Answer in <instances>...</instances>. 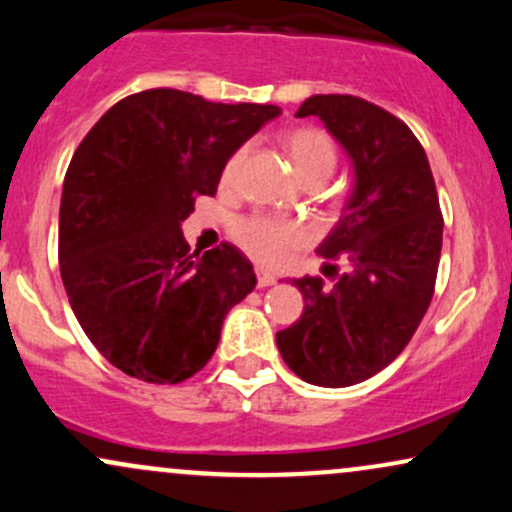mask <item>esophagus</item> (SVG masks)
I'll use <instances>...</instances> for the list:
<instances>
[{
	"label": "esophagus",
	"instance_id": "obj_1",
	"mask_svg": "<svg viewBox=\"0 0 512 512\" xmlns=\"http://www.w3.org/2000/svg\"><path fill=\"white\" fill-rule=\"evenodd\" d=\"M274 284H276V276L274 274L257 269V286H260V289H264V286H274Z\"/></svg>",
	"mask_w": 512,
	"mask_h": 512
}]
</instances>
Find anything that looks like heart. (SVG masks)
<instances>
[{
  "label": "heart",
  "instance_id": "obj_1",
  "mask_svg": "<svg viewBox=\"0 0 512 512\" xmlns=\"http://www.w3.org/2000/svg\"><path fill=\"white\" fill-rule=\"evenodd\" d=\"M284 149L291 158V166L303 182H325L337 168V146L322 129L301 127L284 134ZM243 151H236L223 168V185H231L236 178ZM236 240L240 248L262 264H279L296 250L303 240V231L291 221L250 216L236 223Z\"/></svg>",
  "mask_w": 512,
  "mask_h": 512
}]
</instances>
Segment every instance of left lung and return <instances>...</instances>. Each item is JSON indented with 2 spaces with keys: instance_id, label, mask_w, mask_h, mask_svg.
Wrapping results in <instances>:
<instances>
[{
  "instance_id": "1",
  "label": "left lung",
  "mask_w": 512,
  "mask_h": 512,
  "mask_svg": "<svg viewBox=\"0 0 512 512\" xmlns=\"http://www.w3.org/2000/svg\"><path fill=\"white\" fill-rule=\"evenodd\" d=\"M308 115L320 117L354 166L342 219L317 248L346 272L332 286L320 276L293 281L305 308L276 332V346L305 383L349 387L390 366L424 320L443 216L424 146L402 120L337 93L310 96L296 117Z\"/></svg>"
}]
</instances>
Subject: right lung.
<instances>
[{"mask_svg": "<svg viewBox=\"0 0 512 512\" xmlns=\"http://www.w3.org/2000/svg\"><path fill=\"white\" fill-rule=\"evenodd\" d=\"M279 113L151 88L115 103L74 151L60 272L81 330L122 373L156 385L192 378L216 351L228 310L255 289L243 252L221 243L197 257L180 223Z\"/></svg>", "mask_w": 512, "mask_h": 512, "instance_id": "right-lung-1", "label": "right lung"}]
</instances>
